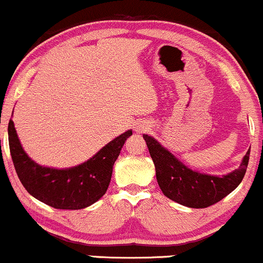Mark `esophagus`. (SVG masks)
I'll return each instance as SVG.
<instances>
[{"instance_id":"esophagus-1","label":"esophagus","mask_w":263,"mask_h":263,"mask_svg":"<svg viewBox=\"0 0 263 263\" xmlns=\"http://www.w3.org/2000/svg\"><path fill=\"white\" fill-rule=\"evenodd\" d=\"M148 129H149L148 123L141 122L136 126V131H138V132H146V131H148Z\"/></svg>"}]
</instances>
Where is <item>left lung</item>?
Instances as JSON below:
<instances>
[{
	"mask_svg": "<svg viewBox=\"0 0 263 263\" xmlns=\"http://www.w3.org/2000/svg\"><path fill=\"white\" fill-rule=\"evenodd\" d=\"M156 167L161 191L170 200L191 209H204L217 203L241 183L249 164L250 149L238 168L227 175L202 174L186 166L156 138L143 135Z\"/></svg>",
	"mask_w": 263,
	"mask_h": 263,
	"instance_id": "left-lung-1",
	"label": "left lung"
}]
</instances>
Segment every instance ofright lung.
<instances>
[{
    "label": "right lung",
    "mask_w": 263,
    "mask_h": 263,
    "mask_svg": "<svg viewBox=\"0 0 263 263\" xmlns=\"http://www.w3.org/2000/svg\"><path fill=\"white\" fill-rule=\"evenodd\" d=\"M132 129L112 140L83 163L70 168H53L34 162L25 152L12 120L8 123V143L20 181L27 192L53 209L81 210L105 195L116 162Z\"/></svg>",
    "instance_id": "right-lung-1"
}]
</instances>
